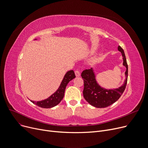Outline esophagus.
Segmentation results:
<instances>
[{
	"label": "esophagus",
	"mask_w": 148,
	"mask_h": 148,
	"mask_svg": "<svg viewBox=\"0 0 148 148\" xmlns=\"http://www.w3.org/2000/svg\"><path fill=\"white\" fill-rule=\"evenodd\" d=\"M75 74L76 77H79L80 75V72L79 71L78 69H76L75 71Z\"/></svg>",
	"instance_id": "obj_1"
}]
</instances>
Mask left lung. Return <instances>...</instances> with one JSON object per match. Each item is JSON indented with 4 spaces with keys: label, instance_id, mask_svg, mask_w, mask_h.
<instances>
[{
    "label": "left lung",
    "instance_id": "1",
    "mask_svg": "<svg viewBox=\"0 0 148 148\" xmlns=\"http://www.w3.org/2000/svg\"><path fill=\"white\" fill-rule=\"evenodd\" d=\"M118 50L122 53L123 59V65L127 68L125 71L126 79L125 83L118 89L107 90L100 87L96 82L93 69H84L81 76L83 79V97L90 105L97 108H104L115 103L122 95L125 89L128 79V65L123 50L121 46Z\"/></svg>",
    "mask_w": 148,
    "mask_h": 148
}]
</instances>
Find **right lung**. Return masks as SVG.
Segmentation results:
<instances>
[{"mask_svg": "<svg viewBox=\"0 0 148 148\" xmlns=\"http://www.w3.org/2000/svg\"><path fill=\"white\" fill-rule=\"evenodd\" d=\"M75 77V75L73 70L68 71L65 75L64 79L62 80L59 89L55 93H54L52 95H51L47 99L41 101H31V102L39 107L44 108H51L57 106L64 97L65 90L68 83L73 79H74Z\"/></svg>", "mask_w": 148, "mask_h": 148, "instance_id": "right-lung-1", "label": "right lung"}]
</instances>
